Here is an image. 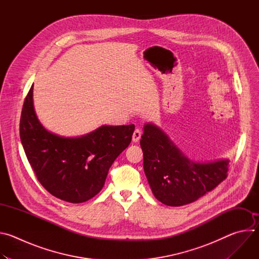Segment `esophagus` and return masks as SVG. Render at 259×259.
I'll list each match as a JSON object with an SVG mask.
<instances>
[{
	"label": "esophagus",
	"mask_w": 259,
	"mask_h": 259,
	"mask_svg": "<svg viewBox=\"0 0 259 259\" xmlns=\"http://www.w3.org/2000/svg\"><path fill=\"white\" fill-rule=\"evenodd\" d=\"M140 137H141V131H140L139 129H135L134 132H133V135H132V140H133V142L139 141Z\"/></svg>",
	"instance_id": "1"
}]
</instances>
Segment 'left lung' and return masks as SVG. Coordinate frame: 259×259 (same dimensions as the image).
<instances>
[{
	"instance_id": "left-lung-1",
	"label": "left lung",
	"mask_w": 259,
	"mask_h": 259,
	"mask_svg": "<svg viewBox=\"0 0 259 259\" xmlns=\"http://www.w3.org/2000/svg\"><path fill=\"white\" fill-rule=\"evenodd\" d=\"M140 146L144 173L152 192L167 206L193 203L228 177L229 160L195 163L184 157L153 124L144 125Z\"/></svg>"
}]
</instances>
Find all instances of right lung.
<instances>
[{"label": "right lung", "instance_id": "1", "mask_svg": "<svg viewBox=\"0 0 259 259\" xmlns=\"http://www.w3.org/2000/svg\"><path fill=\"white\" fill-rule=\"evenodd\" d=\"M32 89L25 97L19 125L26 158L52 196L69 203L86 202L103 188L110 166L130 144L135 126H101L81 137L55 135L35 116Z\"/></svg>", "mask_w": 259, "mask_h": 259}]
</instances>
